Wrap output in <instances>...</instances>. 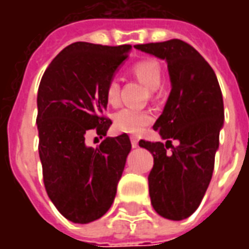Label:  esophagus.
<instances>
[{
  "instance_id": "esophagus-1",
  "label": "esophagus",
  "mask_w": 249,
  "mask_h": 249,
  "mask_svg": "<svg viewBox=\"0 0 249 249\" xmlns=\"http://www.w3.org/2000/svg\"><path fill=\"white\" fill-rule=\"evenodd\" d=\"M130 142H132V146H133V148L139 146V139L135 137V136H132V137H130Z\"/></svg>"
}]
</instances>
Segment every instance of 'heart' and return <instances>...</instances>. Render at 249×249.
I'll list each match as a JSON object with an SVG mask.
<instances>
[{
	"label": "heart",
	"instance_id": "obj_1",
	"mask_svg": "<svg viewBox=\"0 0 249 249\" xmlns=\"http://www.w3.org/2000/svg\"><path fill=\"white\" fill-rule=\"evenodd\" d=\"M132 71L139 80L145 84L149 89H157L161 82V66L155 60L145 58L137 61L132 68ZM105 98L110 105H119L120 84L116 78H112L105 88ZM153 123V114L149 110H137L132 108L120 109L114 114V128L120 132L139 135L146 126Z\"/></svg>",
	"mask_w": 249,
	"mask_h": 249
}]
</instances>
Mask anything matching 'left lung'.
<instances>
[{
	"label": "left lung",
	"mask_w": 249,
	"mask_h": 249,
	"mask_svg": "<svg viewBox=\"0 0 249 249\" xmlns=\"http://www.w3.org/2000/svg\"><path fill=\"white\" fill-rule=\"evenodd\" d=\"M135 48L168 64L172 89L153 125L167 142L140 140L139 145L153 155L148 184L155 211L165 219L184 220L197 209L212 178L224 121L223 94L213 69L187 42L175 38ZM171 140L179 145L172 147Z\"/></svg>",
	"instance_id": "left-lung-1"
}]
</instances>
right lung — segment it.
Instances as JSON below:
<instances>
[{
  "instance_id": "right-lung-1",
  "label": "right lung",
  "mask_w": 249,
  "mask_h": 249,
  "mask_svg": "<svg viewBox=\"0 0 249 249\" xmlns=\"http://www.w3.org/2000/svg\"><path fill=\"white\" fill-rule=\"evenodd\" d=\"M130 45L74 42L46 68L37 94L38 153L48 196L58 212L88 224L108 212L129 155V136L105 137L87 146L94 130L107 136L112 121L104 116L105 88Z\"/></svg>"
}]
</instances>
